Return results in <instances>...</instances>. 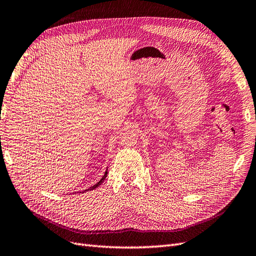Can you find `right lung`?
Instances as JSON below:
<instances>
[{
    "instance_id": "right-lung-1",
    "label": "right lung",
    "mask_w": 256,
    "mask_h": 256,
    "mask_svg": "<svg viewBox=\"0 0 256 256\" xmlns=\"http://www.w3.org/2000/svg\"><path fill=\"white\" fill-rule=\"evenodd\" d=\"M107 177V170L105 172V174H104V176L103 177H102V179L98 182V184H94L93 186H91V188H88V190H86V191H91V190H96L98 186H100L102 184H103V181L105 180V178Z\"/></svg>"
}]
</instances>
